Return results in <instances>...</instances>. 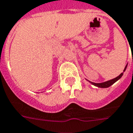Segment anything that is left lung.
<instances>
[{"mask_svg":"<svg viewBox=\"0 0 133 133\" xmlns=\"http://www.w3.org/2000/svg\"><path fill=\"white\" fill-rule=\"evenodd\" d=\"M127 66H128V64L126 65V66H125V69L123 70V73L125 71V70L127 68ZM123 73H122L119 76H118L117 77H116L115 78H113V79L109 80V81H105V82H102V83H94V82H91L90 81H88L89 82H90L92 85L95 86H97V87H99V88H108L109 86H111L112 84H114L116 81H117L119 78H121V77L123 75Z\"/></svg>","mask_w":133,"mask_h":133,"instance_id":"8db88e82","label":"left lung"}]
</instances>
